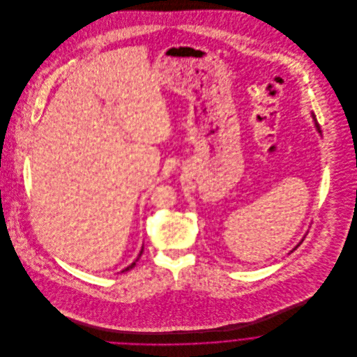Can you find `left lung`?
<instances>
[{"label": "left lung", "instance_id": "obj_1", "mask_svg": "<svg viewBox=\"0 0 357 357\" xmlns=\"http://www.w3.org/2000/svg\"><path fill=\"white\" fill-rule=\"evenodd\" d=\"M312 118H313V122H314V128H316V130H317V132H319V133H320V135H321V130H320V126H319V123H317V121H316V115H314V114H313V112H312ZM304 239H305V236H304V238H303V239H301V242H298V245H297V246H296V248H294V249H293V250H291V252H290V253H293V252H294V250H296V249H297V248H298V246H300V245H301V243H303V242H304ZM290 253H289V255H290Z\"/></svg>", "mask_w": 357, "mask_h": 357}]
</instances>
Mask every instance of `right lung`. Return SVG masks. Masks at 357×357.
<instances>
[{
	"label": "right lung",
	"instance_id": "obj_1",
	"mask_svg": "<svg viewBox=\"0 0 357 357\" xmlns=\"http://www.w3.org/2000/svg\"><path fill=\"white\" fill-rule=\"evenodd\" d=\"M143 250H144V246H143V248H142V250H140V253H139V255H137V258H136V259H135V261H133V262H132V264H130V265H129V266H126V268H125V269H122V272H126V271H130V269H132V268H133V266H135V265H136V262H137V261H139V258H140V257H142V255H143Z\"/></svg>",
	"mask_w": 357,
	"mask_h": 357
}]
</instances>
